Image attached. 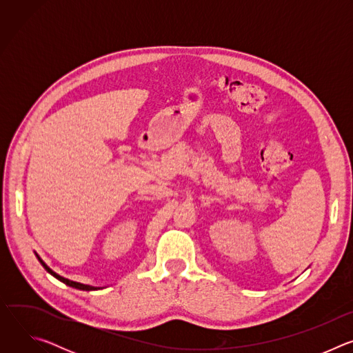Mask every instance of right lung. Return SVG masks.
I'll return each instance as SVG.
<instances>
[{"mask_svg": "<svg viewBox=\"0 0 353 353\" xmlns=\"http://www.w3.org/2000/svg\"><path fill=\"white\" fill-rule=\"evenodd\" d=\"M36 254V253H34ZM36 257H37V260L40 261V264L43 265V268L48 272V274H52L54 278H57L59 281H61V282H64L65 285H68V286H71V288H75V289H79V290H99V289H102V288H99V286H90V285H83V283H79V282H75V281H70V279H67V278H64V276H61V275H59L57 272H54L52 268L50 267H47V264L39 257V254H36Z\"/></svg>", "mask_w": 353, "mask_h": 353, "instance_id": "1", "label": "right lung"}]
</instances>
